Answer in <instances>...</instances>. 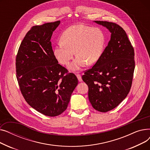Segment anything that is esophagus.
<instances>
[{
  "instance_id": "obj_1",
  "label": "esophagus",
  "mask_w": 150,
  "mask_h": 150,
  "mask_svg": "<svg viewBox=\"0 0 150 150\" xmlns=\"http://www.w3.org/2000/svg\"><path fill=\"white\" fill-rule=\"evenodd\" d=\"M76 77L78 78V80L80 82L82 81V78H81V76L80 74H76Z\"/></svg>"
}]
</instances>
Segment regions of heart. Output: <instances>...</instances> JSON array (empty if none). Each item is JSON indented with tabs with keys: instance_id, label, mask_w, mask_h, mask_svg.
I'll list each match as a JSON object with an SVG mask.
<instances>
[{
	"instance_id": "1",
	"label": "heart",
	"mask_w": 150,
	"mask_h": 150,
	"mask_svg": "<svg viewBox=\"0 0 150 150\" xmlns=\"http://www.w3.org/2000/svg\"><path fill=\"white\" fill-rule=\"evenodd\" d=\"M54 49V54L62 64L67 65L75 54V59L69 66L78 70L96 62L103 53L106 38L100 28L83 24L70 26L65 30Z\"/></svg>"
}]
</instances>
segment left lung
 <instances>
[{
	"instance_id": "obj_1",
	"label": "left lung",
	"mask_w": 150,
	"mask_h": 150,
	"mask_svg": "<svg viewBox=\"0 0 150 150\" xmlns=\"http://www.w3.org/2000/svg\"><path fill=\"white\" fill-rule=\"evenodd\" d=\"M111 33L100 58L82 79L88 86L92 107L106 112L119 105L131 89L135 68L134 50L125 31L115 23L96 21Z\"/></svg>"
}]
</instances>
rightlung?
Instances as JSON below:
<instances>
[{"label":"right lung","instance_id":"obj_1","mask_svg":"<svg viewBox=\"0 0 150 150\" xmlns=\"http://www.w3.org/2000/svg\"><path fill=\"white\" fill-rule=\"evenodd\" d=\"M60 21L31 28L22 40L16 58V78L27 103L49 117L67 109L78 84L75 74L58 64L50 39Z\"/></svg>","mask_w":150,"mask_h":150}]
</instances>
